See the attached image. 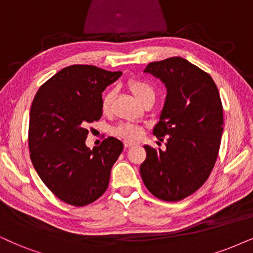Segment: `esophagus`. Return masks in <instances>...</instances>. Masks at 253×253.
Returning a JSON list of instances; mask_svg holds the SVG:
<instances>
[{"label":"esophagus","instance_id":"34e87169","mask_svg":"<svg viewBox=\"0 0 253 253\" xmlns=\"http://www.w3.org/2000/svg\"><path fill=\"white\" fill-rule=\"evenodd\" d=\"M124 145H125V147H126V148H128V147H133L134 145H135V143L132 142V141H124Z\"/></svg>","mask_w":253,"mask_h":253}]
</instances>
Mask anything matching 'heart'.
Returning <instances> with one entry per match:
<instances>
[{
  "label": "heart",
  "instance_id": "obj_1",
  "mask_svg": "<svg viewBox=\"0 0 253 253\" xmlns=\"http://www.w3.org/2000/svg\"><path fill=\"white\" fill-rule=\"evenodd\" d=\"M127 87L140 104L143 105L147 101L155 100V89L148 82L139 78H133L127 82ZM112 101H113V92H107L101 100V111L104 114H108L111 112ZM142 132L141 127L130 124H121L113 129L114 135L123 137L128 141H137L141 137Z\"/></svg>",
  "mask_w": 253,
  "mask_h": 253
}]
</instances>
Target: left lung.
<instances>
[{"instance_id":"1","label":"left lung","mask_w":253,"mask_h":253,"mask_svg":"<svg viewBox=\"0 0 253 253\" xmlns=\"http://www.w3.org/2000/svg\"><path fill=\"white\" fill-rule=\"evenodd\" d=\"M145 72L164 83L167 95L153 134L166 149L145 146L140 166L146 188L168 202L181 201L208 180L218 155L223 107L210 75L181 57L149 63Z\"/></svg>"}]
</instances>
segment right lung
<instances>
[{
    "instance_id": "1",
    "label": "right lung",
    "mask_w": 253,
    "mask_h": 253,
    "mask_svg": "<svg viewBox=\"0 0 253 253\" xmlns=\"http://www.w3.org/2000/svg\"><path fill=\"white\" fill-rule=\"evenodd\" d=\"M121 72L93 65L60 70L35 95L29 120V150L34 168L63 202L84 207L106 191L111 169L124 149L116 137L85 145L88 124L101 118V93Z\"/></svg>"
}]
</instances>
